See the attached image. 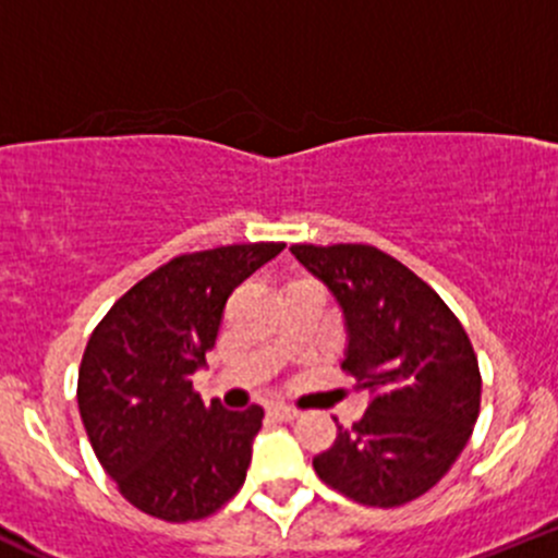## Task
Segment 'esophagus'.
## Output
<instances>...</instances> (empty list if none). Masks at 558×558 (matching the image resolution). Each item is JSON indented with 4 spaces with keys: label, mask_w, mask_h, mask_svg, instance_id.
Masks as SVG:
<instances>
[{
    "label": "esophagus",
    "mask_w": 558,
    "mask_h": 558,
    "mask_svg": "<svg viewBox=\"0 0 558 558\" xmlns=\"http://www.w3.org/2000/svg\"><path fill=\"white\" fill-rule=\"evenodd\" d=\"M269 416H275V420H280V423H291V420L300 416V411L289 409V405H269Z\"/></svg>",
    "instance_id": "esophagus-1"
}]
</instances>
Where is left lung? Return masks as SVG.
Here are the masks:
<instances>
[{"mask_svg":"<svg viewBox=\"0 0 558 558\" xmlns=\"http://www.w3.org/2000/svg\"><path fill=\"white\" fill-rule=\"evenodd\" d=\"M343 313V371L367 392L351 428L313 458L329 488L400 507L434 488L472 436L480 367L466 329L425 280L371 245H294ZM338 423V420H335Z\"/></svg>","mask_w":558,"mask_h":558,"instance_id":"1","label":"left lung"}]
</instances>
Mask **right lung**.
Returning <instances> with one entry per match:
<instances>
[{
    "label": "right lung",
    "instance_id": "add662e5",
    "mask_svg": "<svg viewBox=\"0 0 558 558\" xmlns=\"http://www.w3.org/2000/svg\"><path fill=\"white\" fill-rule=\"evenodd\" d=\"M283 242L171 258L113 302L86 343L78 411L119 494L171 523L198 521L245 483L264 409L229 411L193 392L231 291Z\"/></svg>",
    "mask_w": 558,
    "mask_h": 558
}]
</instances>
